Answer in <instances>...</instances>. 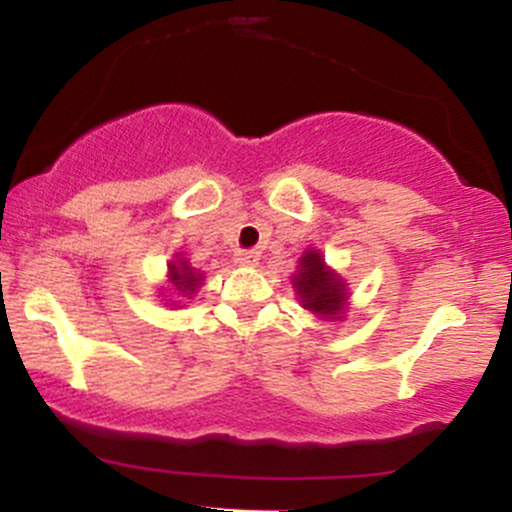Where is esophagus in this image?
I'll use <instances>...</instances> for the list:
<instances>
[{
	"label": "esophagus",
	"mask_w": 512,
	"mask_h": 512,
	"mask_svg": "<svg viewBox=\"0 0 512 512\" xmlns=\"http://www.w3.org/2000/svg\"><path fill=\"white\" fill-rule=\"evenodd\" d=\"M233 260H236L238 267H255L257 260H260V252H257V250H238Z\"/></svg>",
	"instance_id": "obj_1"
}]
</instances>
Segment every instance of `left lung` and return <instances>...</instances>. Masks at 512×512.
Here are the masks:
<instances>
[{
    "label": "left lung",
    "instance_id": "obj_1",
    "mask_svg": "<svg viewBox=\"0 0 512 512\" xmlns=\"http://www.w3.org/2000/svg\"><path fill=\"white\" fill-rule=\"evenodd\" d=\"M293 289L301 298L303 308L310 313L327 317V320H342V313L349 301L344 279L325 264V257L317 250H305L293 274Z\"/></svg>",
    "mask_w": 512,
    "mask_h": 512
}]
</instances>
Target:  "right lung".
Masks as SVG:
<instances>
[{
	"label": "right lung",
	"instance_id": "add662e5",
	"mask_svg": "<svg viewBox=\"0 0 512 512\" xmlns=\"http://www.w3.org/2000/svg\"><path fill=\"white\" fill-rule=\"evenodd\" d=\"M202 281H204V274H199L197 269L185 260V257L175 255V260L168 262V284L170 289H173V293H178V298L195 296L199 286H202ZM175 303L178 301L168 305H175Z\"/></svg>",
	"mask_w": 512,
	"mask_h": 512
}]
</instances>
